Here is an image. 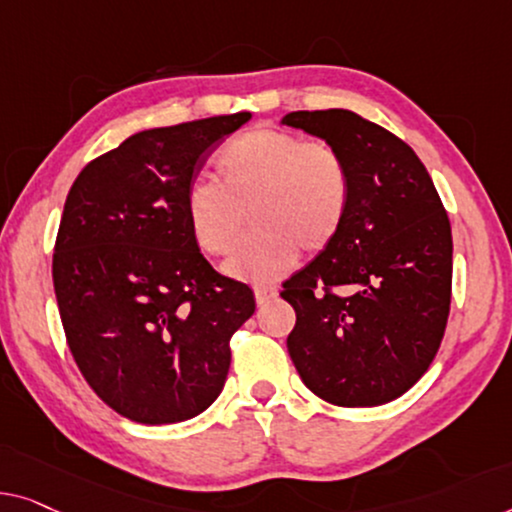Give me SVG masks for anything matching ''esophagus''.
<instances>
[{
    "instance_id": "obj_1",
    "label": "esophagus",
    "mask_w": 512,
    "mask_h": 512,
    "mask_svg": "<svg viewBox=\"0 0 512 512\" xmlns=\"http://www.w3.org/2000/svg\"><path fill=\"white\" fill-rule=\"evenodd\" d=\"M276 296H278V289L276 287H269V285L255 287V301H257V305L269 303V301L276 299Z\"/></svg>"
}]
</instances>
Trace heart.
I'll return each mask as SVG.
<instances>
[{
    "instance_id": "b5f03b06",
    "label": "heart",
    "mask_w": 512,
    "mask_h": 512,
    "mask_svg": "<svg viewBox=\"0 0 512 512\" xmlns=\"http://www.w3.org/2000/svg\"><path fill=\"white\" fill-rule=\"evenodd\" d=\"M216 183L195 181L183 211L197 248L227 255L239 241L243 213L250 236L225 271L243 282H269L299 255L319 253L338 236L352 202V177L329 142H305L280 128H253L227 142L213 163Z\"/></svg>"
}]
</instances>
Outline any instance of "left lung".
I'll use <instances>...</instances> for the list:
<instances>
[{"instance_id": "obj_1", "label": "left lung", "mask_w": 512, "mask_h": 512, "mask_svg": "<svg viewBox=\"0 0 512 512\" xmlns=\"http://www.w3.org/2000/svg\"><path fill=\"white\" fill-rule=\"evenodd\" d=\"M340 151L352 202L338 236L282 282L296 312L287 338L303 384L338 407H377L430 368L451 310L453 236L421 158L349 110L289 112Z\"/></svg>"}]
</instances>
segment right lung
Instances as JSON below:
<instances>
[{"instance_id":"1","label":"right lung","mask_w":512,"mask_h":512,"mask_svg":"<svg viewBox=\"0 0 512 512\" xmlns=\"http://www.w3.org/2000/svg\"><path fill=\"white\" fill-rule=\"evenodd\" d=\"M250 119L149 128L98 156L68 190L52 280L82 377L117 414L188 421L223 391L253 289L213 271L183 200L211 147Z\"/></svg>"}]
</instances>
